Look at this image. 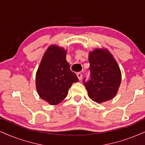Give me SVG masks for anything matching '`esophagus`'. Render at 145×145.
I'll return each mask as SVG.
<instances>
[{"mask_svg":"<svg viewBox=\"0 0 145 145\" xmlns=\"http://www.w3.org/2000/svg\"><path fill=\"white\" fill-rule=\"evenodd\" d=\"M76 75H77V77L79 80H81L82 78H83V74H82L81 72H77V74H76Z\"/></svg>","mask_w":145,"mask_h":145,"instance_id":"obj_1","label":"esophagus"}]
</instances>
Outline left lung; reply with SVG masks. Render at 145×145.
I'll use <instances>...</instances> for the list:
<instances>
[{
	"label": "left lung",
	"instance_id": "left-lung-1",
	"mask_svg": "<svg viewBox=\"0 0 145 145\" xmlns=\"http://www.w3.org/2000/svg\"><path fill=\"white\" fill-rule=\"evenodd\" d=\"M91 78L83 83L89 97L97 103L112 99L117 93L121 83L118 64L106 49H95L89 54Z\"/></svg>",
	"mask_w": 145,
	"mask_h": 145
}]
</instances>
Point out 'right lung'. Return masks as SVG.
<instances>
[{
	"instance_id": "obj_1",
	"label": "right lung",
	"mask_w": 145,
	"mask_h": 145,
	"mask_svg": "<svg viewBox=\"0 0 145 145\" xmlns=\"http://www.w3.org/2000/svg\"><path fill=\"white\" fill-rule=\"evenodd\" d=\"M67 51L52 45L44 54L36 72L35 85L39 95L50 105L58 104L67 96L73 83L78 81L66 60Z\"/></svg>"
}]
</instances>
